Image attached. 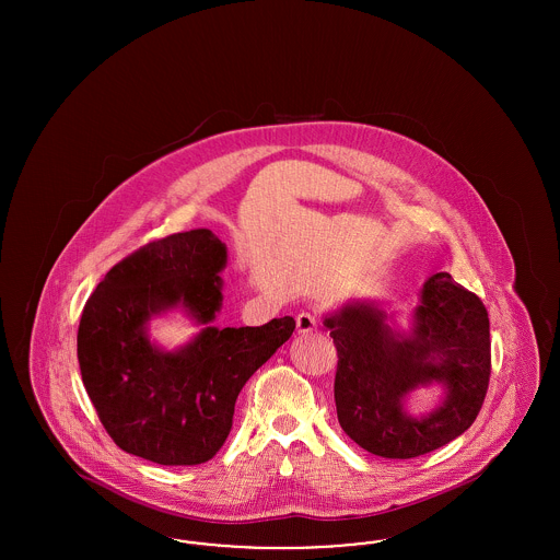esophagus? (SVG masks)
<instances>
[{
	"label": "esophagus",
	"mask_w": 560,
	"mask_h": 560,
	"mask_svg": "<svg viewBox=\"0 0 560 560\" xmlns=\"http://www.w3.org/2000/svg\"><path fill=\"white\" fill-rule=\"evenodd\" d=\"M295 325H298V331H300V334H311V331H317L319 317H317V313H313V311H302V313H298V317H295Z\"/></svg>",
	"instance_id": "esophagus-1"
}]
</instances>
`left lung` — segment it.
I'll list each match as a JSON object with an SVG mask.
<instances>
[{"label":"left lung","mask_w":560,"mask_h":560,"mask_svg":"<svg viewBox=\"0 0 560 560\" xmlns=\"http://www.w3.org/2000/svg\"><path fill=\"white\" fill-rule=\"evenodd\" d=\"M384 319L370 304H348L325 319L338 350V422L365 452L409 459L447 445L477 420L491 377L489 315L477 293L436 272L424 283L411 338ZM432 378L446 382L448 399L413 421L401 399Z\"/></svg>","instance_id":"8db88e82"}]
</instances>
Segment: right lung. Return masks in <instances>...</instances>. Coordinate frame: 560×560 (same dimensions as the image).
I'll return each instance as SVG.
<instances>
[{
  "mask_svg": "<svg viewBox=\"0 0 560 560\" xmlns=\"http://www.w3.org/2000/svg\"><path fill=\"white\" fill-rule=\"evenodd\" d=\"M226 247L210 229L149 241L110 268L78 331L81 380L117 447L161 466H197L224 445L241 388L290 340L295 320L206 327L161 352L144 334L153 313L185 304L199 323L220 311Z\"/></svg>",
  "mask_w": 560,
  "mask_h": 560,
  "instance_id": "1",
  "label": "right lung"
}]
</instances>
